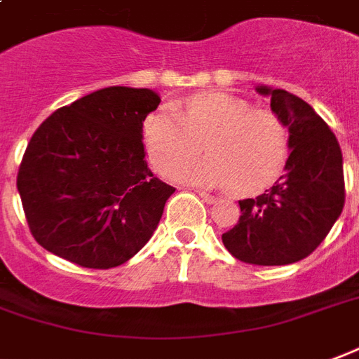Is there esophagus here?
<instances>
[{"label": "esophagus", "mask_w": 359, "mask_h": 359, "mask_svg": "<svg viewBox=\"0 0 359 359\" xmlns=\"http://www.w3.org/2000/svg\"><path fill=\"white\" fill-rule=\"evenodd\" d=\"M197 195H198V197H201V198H203L205 203H208V205H212V203L216 201V198L212 197L210 193H205V191H197Z\"/></svg>", "instance_id": "obj_1"}]
</instances>
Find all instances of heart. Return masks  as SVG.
Masks as SVG:
<instances>
[{"label": "heart", "mask_w": 359, "mask_h": 359, "mask_svg": "<svg viewBox=\"0 0 359 359\" xmlns=\"http://www.w3.org/2000/svg\"><path fill=\"white\" fill-rule=\"evenodd\" d=\"M143 140L154 170L205 185H229L235 195H250L276 180L283 166L289 133L276 112L227 93H201L182 112L161 107L143 124Z\"/></svg>", "instance_id": "obj_1"}]
</instances>
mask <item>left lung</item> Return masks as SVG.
<instances>
[{"label":"left lung","mask_w":359,"mask_h":359,"mask_svg":"<svg viewBox=\"0 0 359 359\" xmlns=\"http://www.w3.org/2000/svg\"><path fill=\"white\" fill-rule=\"evenodd\" d=\"M289 128L283 176L255 198L239 201L241 216L222 235L237 260L252 266H285L321 245L344 206L341 145L310 104L285 90L258 88Z\"/></svg>","instance_id":"1"}]
</instances>
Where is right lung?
Wrapping results in <instances>:
<instances>
[{
	"label": "right lung",
	"instance_id": "obj_1",
	"mask_svg": "<svg viewBox=\"0 0 359 359\" xmlns=\"http://www.w3.org/2000/svg\"><path fill=\"white\" fill-rule=\"evenodd\" d=\"M158 103L151 90L112 86L57 109L34 132L17 189L46 250L109 269L145 247L176 191L145 161L143 122Z\"/></svg>",
	"mask_w": 359,
	"mask_h": 359
}]
</instances>
